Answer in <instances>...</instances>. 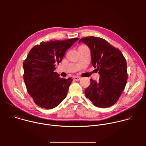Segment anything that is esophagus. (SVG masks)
<instances>
[{"label": "esophagus", "mask_w": 146, "mask_h": 146, "mask_svg": "<svg viewBox=\"0 0 146 146\" xmlns=\"http://www.w3.org/2000/svg\"><path fill=\"white\" fill-rule=\"evenodd\" d=\"M73 78H74V80L75 81H79V80H80L81 79V77H78V76H74Z\"/></svg>", "instance_id": "1"}]
</instances>
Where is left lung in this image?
I'll return each mask as SVG.
<instances>
[{"instance_id": "obj_1", "label": "left lung", "mask_w": 146, "mask_h": 146, "mask_svg": "<svg viewBox=\"0 0 146 146\" xmlns=\"http://www.w3.org/2000/svg\"><path fill=\"white\" fill-rule=\"evenodd\" d=\"M91 50V63L100 75L98 81L91 79L85 95L96 107L113 106L126 86L128 74L125 59L121 52L102 38L90 36L80 39Z\"/></svg>"}]
</instances>
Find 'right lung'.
Here are the masks:
<instances>
[{
	"label": "right lung",
	"instance_id": "right-lung-1",
	"mask_svg": "<svg viewBox=\"0 0 146 146\" xmlns=\"http://www.w3.org/2000/svg\"><path fill=\"white\" fill-rule=\"evenodd\" d=\"M78 39L43 42L29 51L23 64L24 80L28 94L39 107L53 109L66 98L73 80L59 77L55 66Z\"/></svg>",
	"mask_w": 146,
	"mask_h": 146
}]
</instances>
